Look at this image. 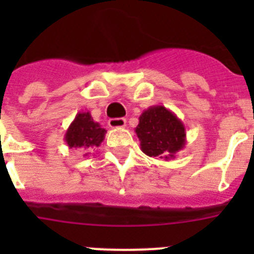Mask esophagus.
Segmentation results:
<instances>
[{
  "label": "esophagus",
  "instance_id": "1",
  "mask_svg": "<svg viewBox=\"0 0 254 254\" xmlns=\"http://www.w3.org/2000/svg\"><path fill=\"white\" fill-rule=\"evenodd\" d=\"M108 126L111 128H123L126 127V120L125 118H112L108 122Z\"/></svg>",
  "mask_w": 254,
  "mask_h": 254
}]
</instances>
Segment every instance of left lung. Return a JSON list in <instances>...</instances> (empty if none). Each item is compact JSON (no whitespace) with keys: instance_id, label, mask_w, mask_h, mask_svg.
<instances>
[{"instance_id":"obj_1","label":"left lung","mask_w":254,"mask_h":254,"mask_svg":"<svg viewBox=\"0 0 254 254\" xmlns=\"http://www.w3.org/2000/svg\"><path fill=\"white\" fill-rule=\"evenodd\" d=\"M134 132L142 152L164 160L176 158L187 141L183 122L164 105H152L143 111Z\"/></svg>"}]
</instances>
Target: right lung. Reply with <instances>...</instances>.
<instances>
[{
    "instance_id": "obj_1",
    "label": "right lung",
    "mask_w": 254,
    "mask_h": 254,
    "mask_svg": "<svg viewBox=\"0 0 254 254\" xmlns=\"http://www.w3.org/2000/svg\"><path fill=\"white\" fill-rule=\"evenodd\" d=\"M105 133L107 131L93 120L90 112H78L64 133V141L68 149H77L87 156L102 145Z\"/></svg>"
}]
</instances>
